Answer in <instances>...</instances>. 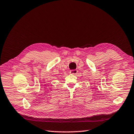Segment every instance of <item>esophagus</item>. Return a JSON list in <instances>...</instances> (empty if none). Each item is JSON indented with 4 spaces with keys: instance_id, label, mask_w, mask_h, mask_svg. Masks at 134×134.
I'll return each instance as SVG.
<instances>
[{
    "instance_id": "1",
    "label": "esophagus",
    "mask_w": 134,
    "mask_h": 134,
    "mask_svg": "<svg viewBox=\"0 0 134 134\" xmlns=\"http://www.w3.org/2000/svg\"><path fill=\"white\" fill-rule=\"evenodd\" d=\"M77 72V70H70V73L71 74H76Z\"/></svg>"
}]
</instances>
